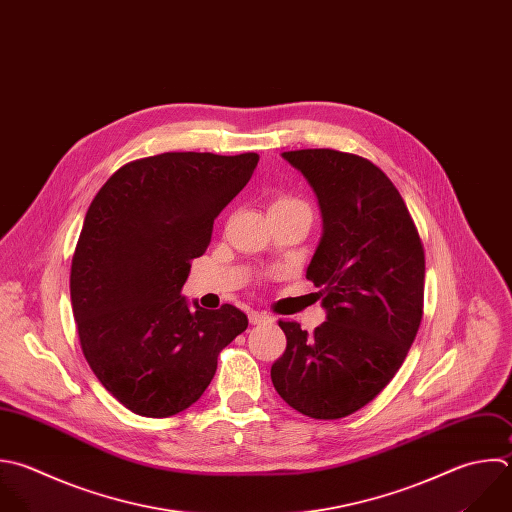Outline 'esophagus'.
I'll list each match as a JSON object with an SVG mask.
<instances>
[{
	"label": "esophagus",
	"mask_w": 512,
	"mask_h": 512,
	"mask_svg": "<svg viewBox=\"0 0 512 512\" xmlns=\"http://www.w3.org/2000/svg\"><path fill=\"white\" fill-rule=\"evenodd\" d=\"M248 318H250L252 324H268V322H274V318H272L270 314L258 312V310H252V312L248 314Z\"/></svg>",
	"instance_id": "esophagus-1"
}]
</instances>
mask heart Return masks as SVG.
I'll list each match as a JSON object with an SVG mask.
<instances>
[{
	"label": "heart",
	"instance_id": "b5f03b06",
	"mask_svg": "<svg viewBox=\"0 0 512 512\" xmlns=\"http://www.w3.org/2000/svg\"><path fill=\"white\" fill-rule=\"evenodd\" d=\"M272 206H306V204H304V202H300V200H296V198L282 196V198L274 200V202H272Z\"/></svg>",
	"mask_w": 512,
	"mask_h": 512
}]
</instances>
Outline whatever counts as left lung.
<instances>
[{
  "label": "left lung",
  "mask_w": 512,
  "mask_h": 512,
  "mask_svg": "<svg viewBox=\"0 0 512 512\" xmlns=\"http://www.w3.org/2000/svg\"><path fill=\"white\" fill-rule=\"evenodd\" d=\"M282 158L308 180L322 236L306 268L326 322L312 336L282 322L276 392L298 412L334 420L368 404L398 372L422 318L424 250L408 208L372 162L336 150Z\"/></svg>",
  "instance_id": "1"
}]
</instances>
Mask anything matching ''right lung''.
Listing matches in <instances>:
<instances>
[{
  "mask_svg": "<svg viewBox=\"0 0 512 512\" xmlns=\"http://www.w3.org/2000/svg\"><path fill=\"white\" fill-rule=\"evenodd\" d=\"M258 154L166 152L120 168L88 208L70 294L84 356L128 410L166 418L192 406L218 354L248 328L232 304L182 296L214 218L248 184Z\"/></svg>",
  "mask_w": 512,
  "mask_h": 512,
  "instance_id": "obj_1",
  "label": "right lung"
}]
</instances>
